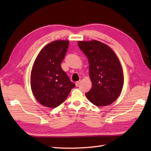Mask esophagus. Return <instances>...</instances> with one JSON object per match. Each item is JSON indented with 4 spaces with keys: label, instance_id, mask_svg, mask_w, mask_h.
I'll use <instances>...</instances> for the list:
<instances>
[{
    "label": "esophagus",
    "instance_id": "obj_1",
    "mask_svg": "<svg viewBox=\"0 0 151 151\" xmlns=\"http://www.w3.org/2000/svg\"><path fill=\"white\" fill-rule=\"evenodd\" d=\"M80 83H81V81H77L76 83H75V84H76V86H78L80 84Z\"/></svg>",
    "mask_w": 151,
    "mask_h": 151
}]
</instances>
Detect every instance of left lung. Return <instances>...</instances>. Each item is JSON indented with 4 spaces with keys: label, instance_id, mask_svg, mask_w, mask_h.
<instances>
[{
    "label": "left lung",
    "instance_id": "left-lung-1",
    "mask_svg": "<svg viewBox=\"0 0 151 151\" xmlns=\"http://www.w3.org/2000/svg\"><path fill=\"white\" fill-rule=\"evenodd\" d=\"M78 45L88 59L93 84L86 96L97 106L111 104L120 96L124 83L117 56L110 47L97 40L79 41Z\"/></svg>",
    "mask_w": 151,
    "mask_h": 151
}]
</instances>
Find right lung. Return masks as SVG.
Segmentation results:
<instances>
[{"mask_svg":"<svg viewBox=\"0 0 151 151\" xmlns=\"http://www.w3.org/2000/svg\"><path fill=\"white\" fill-rule=\"evenodd\" d=\"M69 42L56 40L48 43L36 57L31 73V88L36 100L43 106L56 108L76 86L62 70L61 63Z\"/></svg>","mask_w":151,"mask_h":151,"instance_id":"right-lung-1","label":"right lung"}]
</instances>
